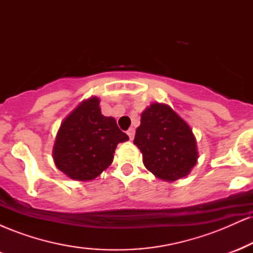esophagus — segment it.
<instances>
[{
  "mask_svg": "<svg viewBox=\"0 0 253 253\" xmlns=\"http://www.w3.org/2000/svg\"><path fill=\"white\" fill-rule=\"evenodd\" d=\"M127 134H128L130 140H133V138H134V134H135V129L134 128H129L127 130Z\"/></svg>",
  "mask_w": 253,
  "mask_h": 253,
  "instance_id": "esophagus-1",
  "label": "esophagus"
}]
</instances>
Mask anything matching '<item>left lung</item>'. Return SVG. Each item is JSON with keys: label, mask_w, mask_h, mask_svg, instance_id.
I'll use <instances>...</instances> for the list:
<instances>
[{"label": "left lung", "mask_w": 253, "mask_h": 253, "mask_svg": "<svg viewBox=\"0 0 253 253\" xmlns=\"http://www.w3.org/2000/svg\"><path fill=\"white\" fill-rule=\"evenodd\" d=\"M143 153V163L158 178L172 182L187 176L197 161L196 140L183 119L161 103L141 114L133 140Z\"/></svg>", "instance_id": "left-lung-1"}]
</instances>
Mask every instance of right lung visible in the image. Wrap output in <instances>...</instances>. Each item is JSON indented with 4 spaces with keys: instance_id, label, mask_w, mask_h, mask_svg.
<instances>
[{
    "instance_id": "right-lung-1",
    "label": "right lung",
    "mask_w": 253,
    "mask_h": 253,
    "mask_svg": "<svg viewBox=\"0 0 253 253\" xmlns=\"http://www.w3.org/2000/svg\"><path fill=\"white\" fill-rule=\"evenodd\" d=\"M128 135L114 118L101 114L100 100L84 101L60 125L53 147L56 167L77 181H90L112 164L119 143Z\"/></svg>"
}]
</instances>
